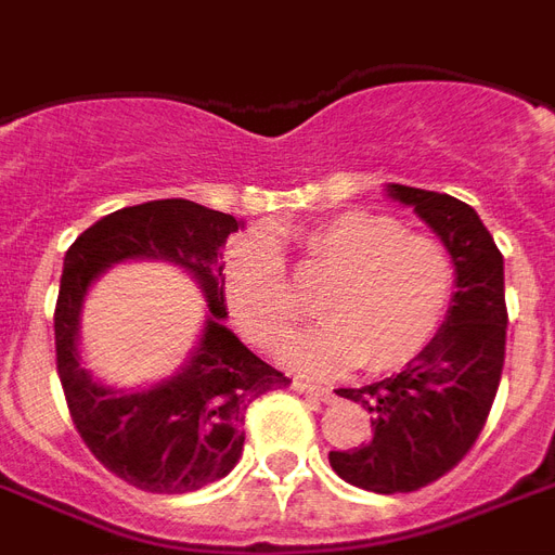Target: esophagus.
<instances>
[{
    "label": "esophagus",
    "mask_w": 555,
    "mask_h": 555,
    "mask_svg": "<svg viewBox=\"0 0 555 555\" xmlns=\"http://www.w3.org/2000/svg\"><path fill=\"white\" fill-rule=\"evenodd\" d=\"M291 388H294V391H299V393H306V397H314V400H320V403H332V400H335L332 388H326V385H318V382L294 379V382H291Z\"/></svg>",
    "instance_id": "1"
}]
</instances>
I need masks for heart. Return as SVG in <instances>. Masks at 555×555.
Listing matches in <instances>:
<instances>
[{"label":"heart","mask_w":555,"mask_h":555,"mask_svg":"<svg viewBox=\"0 0 555 555\" xmlns=\"http://www.w3.org/2000/svg\"><path fill=\"white\" fill-rule=\"evenodd\" d=\"M299 279L323 283L318 311L326 326L288 347L302 371L332 373L359 364L367 373L403 367L435 338L453 302L455 264L438 237L405 232L376 211H344L297 229ZM223 297L249 344L276 350L306 318L276 241L249 232L229 246Z\"/></svg>","instance_id":"b5f03b06"}]
</instances>
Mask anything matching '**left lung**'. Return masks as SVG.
Returning <instances> with one entry per match:
<instances>
[{
  "mask_svg": "<svg viewBox=\"0 0 555 555\" xmlns=\"http://www.w3.org/2000/svg\"><path fill=\"white\" fill-rule=\"evenodd\" d=\"M388 194L412 205L441 235L455 264L453 306L421 356L388 379L340 388L373 414L367 444L332 450V470L376 494H405L450 474L488 421L506 361L503 256L462 199L405 184Z\"/></svg>",
  "mask_w": 555,
  "mask_h": 555,
  "instance_id": "8db88e82",
  "label": "left lung"
}]
</instances>
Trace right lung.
I'll list each match as a JSON object with an SVG mask.
<instances>
[{"label": "right lung", "mask_w": 555, "mask_h": 555, "mask_svg": "<svg viewBox=\"0 0 555 555\" xmlns=\"http://www.w3.org/2000/svg\"><path fill=\"white\" fill-rule=\"evenodd\" d=\"M237 220L191 199H152L102 217L64 258L55 302V364L76 433L111 474L152 494H188L223 479L244 450L246 409L288 376L249 352L223 326V244ZM164 257L184 266L212 314L192 361L150 392H114L78 364L80 299L105 266Z\"/></svg>", "instance_id": "right-lung-1"}]
</instances>
